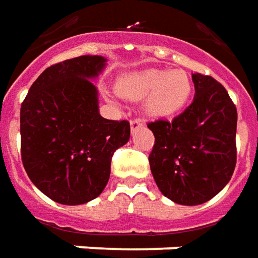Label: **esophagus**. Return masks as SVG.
Wrapping results in <instances>:
<instances>
[{
    "mask_svg": "<svg viewBox=\"0 0 258 258\" xmlns=\"http://www.w3.org/2000/svg\"><path fill=\"white\" fill-rule=\"evenodd\" d=\"M140 126H142V122H140L139 119H132L131 120V129H132V132H135L136 129H139Z\"/></svg>",
    "mask_w": 258,
    "mask_h": 258,
    "instance_id": "1",
    "label": "esophagus"
}]
</instances>
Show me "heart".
<instances>
[{
  "label": "heart",
  "instance_id": "b5f03b06",
  "mask_svg": "<svg viewBox=\"0 0 258 258\" xmlns=\"http://www.w3.org/2000/svg\"><path fill=\"white\" fill-rule=\"evenodd\" d=\"M119 95L139 101L152 118H170L185 108L194 94V84L184 70L145 69L119 78Z\"/></svg>",
  "mask_w": 258,
  "mask_h": 258
}]
</instances>
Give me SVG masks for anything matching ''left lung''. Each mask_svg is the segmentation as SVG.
Masks as SVG:
<instances>
[{"instance_id": "8db88e82", "label": "left lung", "mask_w": 258, "mask_h": 258, "mask_svg": "<svg viewBox=\"0 0 258 258\" xmlns=\"http://www.w3.org/2000/svg\"><path fill=\"white\" fill-rule=\"evenodd\" d=\"M195 97L171 122L156 120L149 156L161 194L180 205H201L226 186L236 166L237 111L225 87L211 76L192 74Z\"/></svg>"}]
</instances>
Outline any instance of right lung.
Returning <instances> with one entry per match:
<instances>
[{"instance_id": "add662e5", "label": "right lung", "mask_w": 258, "mask_h": 258, "mask_svg": "<svg viewBox=\"0 0 258 258\" xmlns=\"http://www.w3.org/2000/svg\"><path fill=\"white\" fill-rule=\"evenodd\" d=\"M102 56H80L47 67L21 105V156L28 177L50 200L81 205L104 191L116 149L131 138L127 120L99 115L91 80Z\"/></svg>"}]
</instances>
